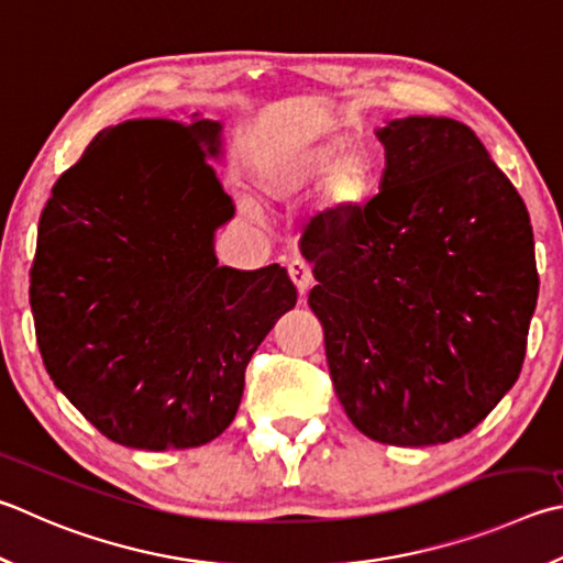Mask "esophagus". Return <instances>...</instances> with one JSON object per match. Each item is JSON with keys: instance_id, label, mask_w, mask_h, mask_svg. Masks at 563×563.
<instances>
[{"instance_id": "34e87169", "label": "esophagus", "mask_w": 563, "mask_h": 563, "mask_svg": "<svg viewBox=\"0 0 563 563\" xmlns=\"http://www.w3.org/2000/svg\"><path fill=\"white\" fill-rule=\"evenodd\" d=\"M288 275L290 280L295 283V288H298L300 295L308 292V288L312 285V271H310V263L305 258H292L288 263Z\"/></svg>"}]
</instances>
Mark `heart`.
I'll return each mask as SVG.
<instances>
[{
	"label": "heart",
	"instance_id": "1",
	"mask_svg": "<svg viewBox=\"0 0 563 563\" xmlns=\"http://www.w3.org/2000/svg\"><path fill=\"white\" fill-rule=\"evenodd\" d=\"M265 199L288 201L322 181L324 209L340 217L372 197L376 169L369 152L342 137H322L273 150L255 169Z\"/></svg>",
	"mask_w": 563,
	"mask_h": 563
}]
</instances>
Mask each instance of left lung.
Returning <instances> with one entry per match:
<instances>
[{"label":"left lung","mask_w":563,"mask_h":563,"mask_svg":"<svg viewBox=\"0 0 563 563\" xmlns=\"http://www.w3.org/2000/svg\"><path fill=\"white\" fill-rule=\"evenodd\" d=\"M382 191L302 236L334 394L356 431L435 445L473 431L522 372L539 273L529 213L451 118L382 128ZM320 213V217H322Z\"/></svg>","instance_id":"1"}]
</instances>
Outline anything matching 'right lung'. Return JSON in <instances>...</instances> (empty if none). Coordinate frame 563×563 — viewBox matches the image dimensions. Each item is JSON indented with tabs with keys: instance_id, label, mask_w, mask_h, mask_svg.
I'll return each instance as SVG.
<instances>
[{
	"instance_id": "right-lung-1",
	"label": "right lung",
	"mask_w": 563,
	"mask_h": 563,
	"mask_svg": "<svg viewBox=\"0 0 563 563\" xmlns=\"http://www.w3.org/2000/svg\"><path fill=\"white\" fill-rule=\"evenodd\" d=\"M221 125L165 118L98 132L38 219L29 302L46 372L112 443L179 451L239 411L253 352L298 290L280 265H217L233 217L207 157Z\"/></svg>"
}]
</instances>
